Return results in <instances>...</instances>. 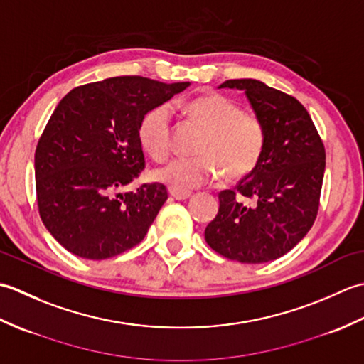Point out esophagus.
I'll return each instance as SVG.
<instances>
[{
    "mask_svg": "<svg viewBox=\"0 0 364 364\" xmlns=\"http://www.w3.org/2000/svg\"><path fill=\"white\" fill-rule=\"evenodd\" d=\"M168 194L172 196L175 200H186L191 197V192L189 191H178V189H168Z\"/></svg>",
    "mask_w": 364,
    "mask_h": 364,
    "instance_id": "obj_1",
    "label": "esophagus"
}]
</instances>
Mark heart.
<instances>
[{
  "label": "heart",
  "mask_w": 364,
  "mask_h": 364,
  "mask_svg": "<svg viewBox=\"0 0 364 364\" xmlns=\"http://www.w3.org/2000/svg\"><path fill=\"white\" fill-rule=\"evenodd\" d=\"M188 117L206 133L197 146V158H175L153 170V178L178 191L196 189L223 172L227 180L250 173L264 150L266 129L257 115L242 112L233 100L211 92L184 105ZM139 141L154 159H164L172 149V109L154 106L137 131Z\"/></svg>",
  "instance_id": "b5f03b06"
}]
</instances>
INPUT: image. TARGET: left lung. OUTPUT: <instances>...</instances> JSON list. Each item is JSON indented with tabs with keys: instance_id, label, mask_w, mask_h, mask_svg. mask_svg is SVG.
I'll return each instance as SVG.
<instances>
[{
	"instance_id": "1",
	"label": "left lung",
	"mask_w": 364,
	"mask_h": 364,
	"mask_svg": "<svg viewBox=\"0 0 364 364\" xmlns=\"http://www.w3.org/2000/svg\"><path fill=\"white\" fill-rule=\"evenodd\" d=\"M219 87L244 90L264 125L266 144L252 172L219 194V213L205 239L222 257L261 264L288 253L313 227L326 149L299 100L257 80H228ZM242 198L252 202L244 204Z\"/></svg>"
}]
</instances>
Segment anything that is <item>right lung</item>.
I'll list each match as a JSON object with an SVG mask.
<instances>
[{
    "mask_svg": "<svg viewBox=\"0 0 364 364\" xmlns=\"http://www.w3.org/2000/svg\"><path fill=\"white\" fill-rule=\"evenodd\" d=\"M188 86L115 76L60 100L38 139L34 167L38 213L64 249L106 259L145 237L167 189L151 183L120 192L145 168L139 123Z\"/></svg>",
    "mask_w": 364,
    "mask_h": 364,
    "instance_id": "right-lung-1",
    "label": "right lung"
}]
</instances>
